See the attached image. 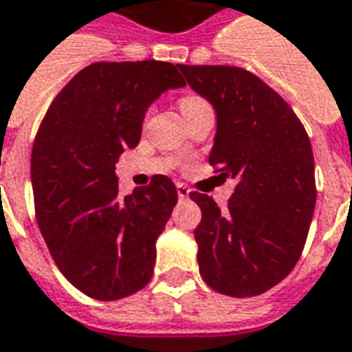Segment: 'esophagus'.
<instances>
[{"label": "esophagus", "mask_w": 352, "mask_h": 352, "mask_svg": "<svg viewBox=\"0 0 352 352\" xmlns=\"http://www.w3.org/2000/svg\"><path fill=\"white\" fill-rule=\"evenodd\" d=\"M177 194H179V198L181 200H186L188 196H190V190H188V186L183 183H177Z\"/></svg>", "instance_id": "1"}]
</instances>
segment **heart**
<instances>
[{
	"label": "heart",
	"instance_id": "heart-1",
	"mask_svg": "<svg viewBox=\"0 0 352 352\" xmlns=\"http://www.w3.org/2000/svg\"><path fill=\"white\" fill-rule=\"evenodd\" d=\"M198 100L201 99H198V97H184V99H181V110L186 107H190V104H194V102H198Z\"/></svg>",
	"mask_w": 352,
	"mask_h": 352
}]
</instances>
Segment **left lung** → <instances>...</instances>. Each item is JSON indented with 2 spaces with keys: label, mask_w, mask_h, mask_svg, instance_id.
I'll use <instances>...</instances> for the list:
<instances>
[{
  "label": "left lung",
  "mask_w": 352,
  "mask_h": 352,
  "mask_svg": "<svg viewBox=\"0 0 352 352\" xmlns=\"http://www.w3.org/2000/svg\"><path fill=\"white\" fill-rule=\"evenodd\" d=\"M217 114L210 164L238 179L227 210L190 192L201 210L194 230L204 282L230 297L261 296L301 257L316 204L314 158L296 112L238 66L179 65Z\"/></svg>",
  "instance_id": "obj_1"
}]
</instances>
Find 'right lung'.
<instances>
[{
	"instance_id": "right-lung-1",
	"label": "right lung",
	"mask_w": 352,
	"mask_h": 352,
	"mask_svg": "<svg viewBox=\"0 0 352 352\" xmlns=\"http://www.w3.org/2000/svg\"><path fill=\"white\" fill-rule=\"evenodd\" d=\"M183 85L171 63H93L66 83L39 125L30 166L36 221L58 270L93 299L116 301L151 282L177 188L154 175L120 196L116 162L139 144L152 102Z\"/></svg>"
}]
</instances>
